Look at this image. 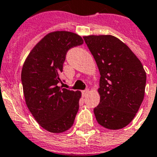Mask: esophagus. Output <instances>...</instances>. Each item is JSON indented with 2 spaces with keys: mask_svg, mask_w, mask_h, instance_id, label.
Listing matches in <instances>:
<instances>
[{
  "mask_svg": "<svg viewBox=\"0 0 157 157\" xmlns=\"http://www.w3.org/2000/svg\"><path fill=\"white\" fill-rule=\"evenodd\" d=\"M88 92H89V90H88V89L84 90V91H82V95H84V96H85V95H86L88 93Z\"/></svg>",
  "mask_w": 157,
  "mask_h": 157,
  "instance_id": "34e87169",
  "label": "esophagus"
}]
</instances>
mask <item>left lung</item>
Here are the masks:
<instances>
[{"label": "left lung", "instance_id": "left-lung-1", "mask_svg": "<svg viewBox=\"0 0 157 157\" xmlns=\"http://www.w3.org/2000/svg\"><path fill=\"white\" fill-rule=\"evenodd\" d=\"M100 73V102L94 108L98 123L119 129L131 122L144 99L146 73L132 50L112 35L84 36Z\"/></svg>", "mask_w": 157, "mask_h": 157}]
</instances>
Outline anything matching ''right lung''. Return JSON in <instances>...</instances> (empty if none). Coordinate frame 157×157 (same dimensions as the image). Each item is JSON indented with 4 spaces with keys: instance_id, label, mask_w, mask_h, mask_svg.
<instances>
[{
    "instance_id": "obj_1",
    "label": "right lung",
    "mask_w": 157,
    "mask_h": 157,
    "mask_svg": "<svg viewBox=\"0 0 157 157\" xmlns=\"http://www.w3.org/2000/svg\"><path fill=\"white\" fill-rule=\"evenodd\" d=\"M83 43L82 38L73 32H51L35 45L23 65L26 104L38 123L51 133L69 129L79 110L81 93L60 87V74L68 50Z\"/></svg>"
}]
</instances>
